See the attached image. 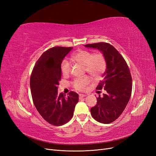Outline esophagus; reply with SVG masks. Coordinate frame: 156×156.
<instances>
[{
	"label": "esophagus",
	"mask_w": 156,
	"mask_h": 156,
	"mask_svg": "<svg viewBox=\"0 0 156 156\" xmlns=\"http://www.w3.org/2000/svg\"><path fill=\"white\" fill-rule=\"evenodd\" d=\"M79 99H81V98H84V97H85V96H87V95H86V94H79Z\"/></svg>",
	"instance_id": "obj_1"
}]
</instances>
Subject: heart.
I'll use <instances>...</instances> for the list:
<instances>
[{"instance_id": "obj_1", "label": "heart", "mask_w": 156, "mask_h": 156, "mask_svg": "<svg viewBox=\"0 0 156 156\" xmlns=\"http://www.w3.org/2000/svg\"><path fill=\"white\" fill-rule=\"evenodd\" d=\"M72 60L84 66V70L95 79H98L106 69V60L101 53H92L87 50H78L72 55ZM60 71L64 77L68 76L71 71L70 63L64 60L60 64ZM90 83V79L85 76L75 79L73 87L77 90L83 91Z\"/></svg>"}]
</instances>
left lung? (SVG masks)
I'll return each mask as SVG.
<instances>
[{"label":"left lung","instance_id":"8db88e82","mask_svg":"<svg viewBox=\"0 0 156 156\" xmlns=\"http://www.w3.org/2000/svg\"><path fill=\"white\" fill-rule=\"evenodd\" d=\"M84 47L100 50L105 56L106 69L96 89L103 88L105 93L103 96L99 95L90 112L100 123H111L123 112L131 97L132 78L129 67L119 52L109 44L100 42Z\"/></svg>","mask_w":156,"mask_h":156}]
</instances>
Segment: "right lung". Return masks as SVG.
<instances>
[{
	"mask_svg": "<svg viewBox=\"0 0 156 156\" xmlns=\"http://www.w3.org/2000/svg\"><path fill=\"white\" fill-rule=\"evenodd\" d=\"M72 48L54 47L45 51L37 60L30 76L33 103L48 123L59 126L69 122L73 115L79 95L71 91L66 97L58 94L62 73L60 64Z\"/></svg>",
	"mask_w": 156,
	"mask_h": 156,
	"instance_id": "add662e5",
	"label": "right lung"
}]
</instances>
